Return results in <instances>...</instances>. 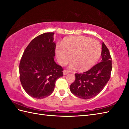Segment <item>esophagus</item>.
Instances as JSON below:
<instances>
[{"mask_svg":"<svg viewBox=\"0 0 129 129\" xmlns=\"http://www.w3.org/2000/svg\"><path fill=\"white\" fill-rule=\"evenodd\" d=\"M68 73H69V72H68V71H67V70H64V72H63V74H64V75H67Z\"/></svg>","mask_w":129,"mask_h":129,"instance_id":"34e87169","label":"esophagus"}]
</instances>
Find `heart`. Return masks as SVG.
<instances>
[{
    "label": "heart",
    "mask_w": 129,
    "mask_h": 129,
    "mask_svg": "<svg viewBox=\"0 0 129 129\" xmlns=\"http://www.w3.org/2000/svg\"><path fill=\"white\" fill-rule=\"evenodd\" d=\"M101 54V46L96 40L85 37H70L65 38L61 45L57 46L55 54L59 64L64 66L73 55L74 62L69 68L81 71L90 69L96 63Z\"/></svg>",
    "instance_id": "obj_1"
}]
</instances>
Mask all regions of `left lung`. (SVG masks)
I'll return each mask as SVG.
<instances>
[{"mask_svg":"<svg viewBox=\"0 0 129 129\" xmlns=\"http://www.w3.org/2000/svg\"><path fill=\"white\" fill-rule=\"evenodd\" d=\"M101 62L86 72L75 74V80L71 84L70 91L76 96L89 99L102 91L110 78L112 60L109 49L102 44Z\"/></svg>","mask_w":129,"mask_h":129,"instance_id":"8db88e82","label":"left lung"}]
</instances>
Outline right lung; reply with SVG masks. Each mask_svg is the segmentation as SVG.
<instances>
[{
    "label": "right lung",
    "mask_w": 129,
    "mask_h": 129,
    "mask_svg": "<svg viewBox=\"0 0 129 129\" xmlns=\"http://www.w3.org/2000/svg\"><path fill=\"white\" fill-rule=\"evenodd\" d=\"M54 34L46 33L33 39L24 50L19 64L24 90L38 99L50 95L57 79L63 76V69L54 59L56 47Z\"/></svg>",
    "instance_id": "add662e5"
}]
</instances>
